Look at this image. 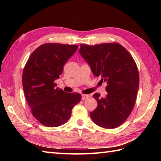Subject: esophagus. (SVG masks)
<instances>
[{
	"instance_id": "esophagus-1",
	"label": "esophagus",
	"mask_w": 161,
	"mask_h": 161,
	"mask_svg": "<svg viewBox=\"0 0 161 161\" xmlns=\"http://www.w3.org/2000/svg\"><path fill=\"white\" fill-rule=\"evenodd\" d=\"M88 95H84V94H83V95H81V100H86L87 98H88Z\"/></svg>"
}]
</instances>
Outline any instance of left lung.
<instances>
[{"mask_svg":"<svg viewBox=\"0 0 161 161\" xmlns=\"http://www.w3.org/2000/svg\"><path fill=\"white\" fill-rule=\"evenodd\" d=\"M80 53L91 66L95 76L107 82L105 97L95 93L97 107L90 115L101 127L120 126L131 114L139 87V73L131 54L118 43L95 46L81 44Z\"/></svg>","mask_w":161,"mask_h":161,"instance_id":"obj_1","label":"left lung"}]
</instances>
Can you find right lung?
I'll list each match as a JSON object with an SVG mask.
<instances>
[{"label": "right lung", "instance_id": "right-lung-1", "mask_svg": "<svg viewBox=\"0 0 161 161\" xmlns=\"http://www.w3.org/2000/svg\"><path fill=\"white\" fill-rule=\"evenodd\" d=\"M77 45L44 43L30 56L23 68L22 83L32 115L41 124L56 127L69 119L72 109L81 100V94L68 93L54 82Z\"/></svg>", "mask_w": 161, "mask_h": 161}]
</instances>
